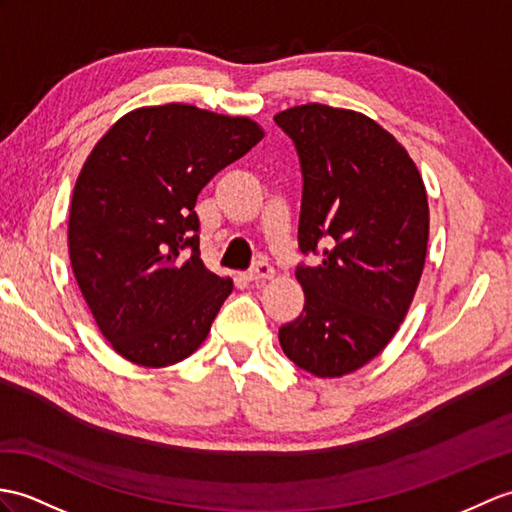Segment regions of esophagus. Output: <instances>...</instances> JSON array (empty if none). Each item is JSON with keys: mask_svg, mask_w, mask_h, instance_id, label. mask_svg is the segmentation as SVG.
Instances as JSON below:
<instances>
[{"mask_svg": "<svg viewBox=\"0 0 512 512\" xmlns=\"http://www.w3.org/2000/svg\"><path fill=\"white\" fill-rule=\"evenodd\" d=\"M272 275H275V268H272L268 261H257V264L246 272V281H266V279H272Z\"/></svg>", "mask_w": 512, "mask_h": 512, "instance_id": "esophagus-1", "label": "esophagus"}]
</instances>
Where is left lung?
Returning a JSON list of instances; mask_svg holds the SVG:
<instances>
[{"instance_id": "1", "label": "left lung", "mask_w": 512, "mask_h": 512, "mask_svg": "<svg viewBox=\"0 0 512 512\" xmlns=\"http://www.w3.org/2000/svg\"><path fill=\"white\" fill-rule=\"evenodd\" d=\"M303 174L296 266L303 314L279 329L283 353L316 377L358 371L397 334L425 264L430 209L417 165L362 113L303 104L275 115Z\"/></svg>"}]
</instances>
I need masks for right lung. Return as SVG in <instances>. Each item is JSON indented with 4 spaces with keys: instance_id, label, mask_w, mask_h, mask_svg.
<instances>
[{
    "instance_id": "1",
    "label": "right lung",
    "mask_w": 512,
    "mask_h": 512,
    "mask_svg": "<svg viewBox=\"0 0 512 512\" xmlns=\"http://www.w3.org/2000/svg\"><path fill=\"white\" fill-rule=\"evenodd\" d=\"M264 137L248 117L144 106L106 133L80 170L69 259L102 336L139 366H170L205 342L233 290L200 259L196 198Z\"/></svg>"
}]
</instances>
